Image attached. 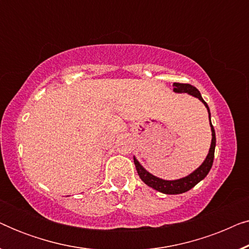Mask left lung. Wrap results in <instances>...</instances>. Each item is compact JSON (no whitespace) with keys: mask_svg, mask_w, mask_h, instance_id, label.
<instances>
[{"mask_svg":"<svg viewBox=\"0 0 249 249\" xmlns=\"http://www.w3.org/2000/svg\"><path fill=\"white\" fill-rule=\"evenodd\" d=\"M173 90L176 93H188L193 96L198 98L199 101H202L204 105H205L207 111H209V117H210V122H211V113L209 110V107H207L206 102L203 100L202 95L197 89L196 87L192 86L190 84H181V83H175L173 84ZM211 130H212V142H211V148L209 154H207L205 161L203 162V164L199 166L198 169L195 170L193 173H190L188 177H185L182 179L178 180H172V181H169V180H163L160 179L158 177L151 175V173L146 171V170L142 168V166L139 164V162L134 158V163L136 166V170H137L138 176L141 177V179L144 181L146 185L152 187L155 190H158L160 193L163 194H169V195H177V194H182L188 192L195 187L197 183H198L200 180H203L207 176V173L210 172L211 168H212L213 160H214V151H215V131H214V128L212 124H211Z\"/></svg>","mask_w":249,"mask_h":249,"instance_id":"left-lung-1","label":"left lung"}]
</instances>
